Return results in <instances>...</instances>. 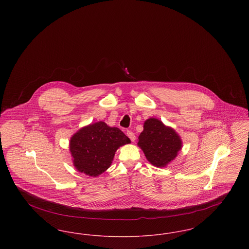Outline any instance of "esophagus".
Listing matches in <instances>:
<instances>
[{"label": "esophagus", "instance_id": "1", "mask_svg": "<svg viewBox=\"0 0 249 249\" xmlns=\"http://www.w3.org/2000/svg\"><path fill=\"white\" fill-rule=\"evenodd\" d=\"M127 136L130 138L131 142H133L135 140V135L131 130H127Z\"/></svg>", "mask_w": 249, "mask_h": 249}]
</instances>
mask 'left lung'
I'll return each instance as SVG.
<instances>
[{
    "mask_svg": "<svg viewBox=\"0 0 249 249\" xmlns=\"http://www.w3.org/2000/svg\"><path fill=\"white\" fill-rule=\"evenodd\" d=\"M138 145L150 163L164 167L178 156L182 142L173 129L164 126L159 119H149L143 124Z\"/></svg>",
    "mask_w": 249,
    "mask_h": 249,
    "instance_id": "left-lung-1",
    "label": "left lung"
}]
</instances>
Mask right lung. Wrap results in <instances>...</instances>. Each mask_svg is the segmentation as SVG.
<instances>
[{"label":"right lung","instance_id":"obj_1","mask_svg":"<svg viewBox=\"0 0 249 249\" xmlns=\"http://www.w3.org/2000/svg\"><path fill=\"white\" fill-rule=\"evenodd\" d=\"M130 139L119 128L100 121L78 130L70 141L73 165L88 176L98 177L110 167L119 146Z\"/></svg>","mask_w":249,"mask_h":249}]
</instances>
